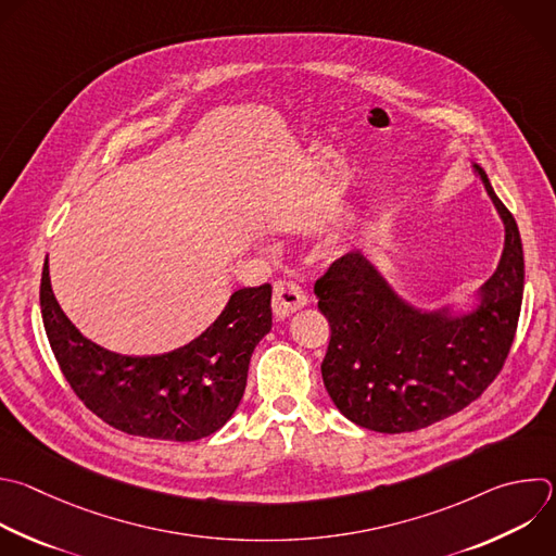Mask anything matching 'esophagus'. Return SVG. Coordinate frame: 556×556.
<instances>
[{"instance_id": "esophagus-1", "label": "esophagus", "mask_w": 556, "mask_h": 556, "mask_svg": "<svg viewBox=\"0 0 556 556\" xmlns=\"http://www.w3.org/2000/svg\"><path fill=\"white\" fill-rule=\"evenodd\" d=\"M307 305V294L292 281H277L273 288V314L288 318L296 309Z\"/></svg>"}]
</instances>
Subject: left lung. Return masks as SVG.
I'll return each instance as SVG.
<instances>
[{
    "instance_id": "8db88e82",
    "label": "left lung",
    "mask_w": 556,
    "mask_h": 556,
    "mask_svg": "<svg viewBox=\"0 0 556 556\" xmlns=\"http://www.w3.org/2000/svg\"><path fill=\"white\" fill-rule=\"evenodd\" d=\"M471 169L504 225V247L493 275L463 303L413 305L362 251L316 281L331 325L323 382L355 426L384 434L428 428L480 397L508 355L523 296L521 238L484 169L473 161Z\"/></svg>"
}]
</instances>
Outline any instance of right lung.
Instances as JSON below:
<instances>
[{
	"instance_id": "obj_1",
	"label": "right lung",
	"mask_w": 556,
	"mask_h": 556,
	"mask_svg": "<svg viewBox=\"0 0 556 556\" xmlns=\"http://www.w3.org/2000/svg\"><path fill=\"white\" fill-rule=\"evenodd\" d=\"M41 314L61 371L85 406L109 426L143 439L199 441L238 410L249 362L270 331V283L236 290L192 342L159 355H122L87 336L61 309L46 260Z\"/></svg>"
}]
</instances>
